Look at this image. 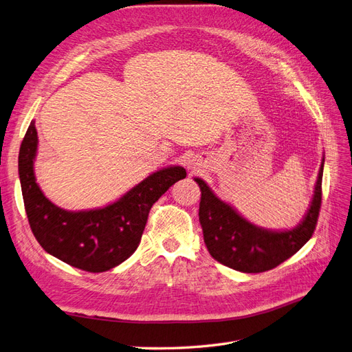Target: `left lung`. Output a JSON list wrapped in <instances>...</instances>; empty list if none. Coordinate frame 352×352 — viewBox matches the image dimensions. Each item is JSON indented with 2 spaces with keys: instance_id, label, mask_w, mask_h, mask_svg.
Segmentation results:
<instances>
[{
  "instance_id": "1",
  "label": "left lung",
  "mask_w": 352,
  "mask_h": 352,
  "mask_svg": "<svg viewBox=\"0 0 352 352\" xmlns=\"http://www.w3.org/2000/svg\"><path fill=\"white\" fill-rule=\"evenodd\" d=\"M323 163L318 170L314 195L302 221L291 230H269L252 225L225 201L214 195L204 180L195 177L201 189L199 223L210 255L242 273L274 269L300 251L313 236L322 206Z\"/></svg>"
}]
</instances>
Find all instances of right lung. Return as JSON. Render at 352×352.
Here are the masks:
<instances>
[{
    "mask_svg": "<svg viewBox=\"0 0 352 352\" xmlns=\"http://www.w3.org/2000/svg\"><path fill=\"white\" fill-rule=\"evenodd\" d=\"M38 150L35 122H30L19 153V176L32 233L48 254L73 267L101 273L127 260L136 251L154 202L186 170L170 166L145 177L107 207L67 211L42 194L34 162Z\"/></svg>",
    "mask_w": 352,
    "mask_h": 352,
    "instance_id": "right-lung-1",
    "label": "right lung"
}]
</instances>
